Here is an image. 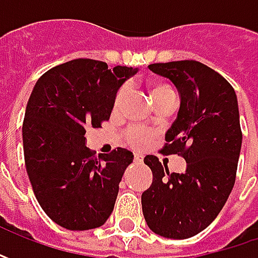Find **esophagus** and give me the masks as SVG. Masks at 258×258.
<instances>
[{
  "instance_id": "obj_1",
  "label": "esophagus",
  "mask_w": 258,
  "mask_h": 258,
  "mask_svg": "<svg viewBox=\"0 0 258 258\" xmlns=\"http://www.w3.org/2000/svg\"><path fill=\"white\" fill-rule=\"evenodd\" d=\"M144 159H142V156H139V155H135L134 156V162L135 164H141Z\"/></svg>"
}]
</instances>
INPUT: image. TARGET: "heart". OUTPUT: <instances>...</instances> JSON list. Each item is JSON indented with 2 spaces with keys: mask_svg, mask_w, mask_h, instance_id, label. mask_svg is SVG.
I'll return each instance as SVG.
<instances>
[{
  "mask_svg": "<svg viewBox=\"0 0 258 258\" xmlns=\"http://www.w3.org/2000/svg\"><path fill=\"white\" fill-rule=\"evenodd\" d=\"M166 89H169V87H166V86H155L154 89H152V96L162 92V90H166ZM126 94H127V86H123L117 92L116 97H114V107L120 106V103L123 102V99L126 97ZM151 139H152V132L149 129L141 127V126H132V127H129L124 132L126 144L129 145L131 148H134V149H144V148H146L149 145Z\"/></svg>",
  "mask_w": 258,
  "mask_h": 258,
  "instance_id": "heart-1",
  "label": "heart"
}]
</instances>
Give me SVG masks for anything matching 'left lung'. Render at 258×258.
Returning <instances> with one entry per match:
<instances>
[{"label":"left lung","mask_w":258,"mask_h":258,"mask_svg":"<svg viewBox=\"0 0 258 258\" xmlns=\"http://www.w3.org/2000/svg\"><path fill=\"white\" fill-rule=\"evenodd\" d=\"M149 70L179 93L162 152L182 155L186 169L169 173L156 156H145L154 179L142 194V211L155 234L183 240L213 223L233 189L243 141L237 96L223 76L195 60L155 63Z\"/></svg>","instance_id":"left-lung-1"}]
</instances>
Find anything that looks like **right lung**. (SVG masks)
Listing matches in <instances>:
<instances>
[{"label":"right lung","mask_w":258,"mask_h":258,"mask_svg":"<svg viewBox=\"0 0 258 258\" xmlns=\"http://www.w3.org/2000/svg\"><path fill=\"white\" fill-rule=\"evenodd\" d=\"M136 72L76 58L48 70L31 92L23 123L25 168L38 204L63 228H97L113 211L134 154L117 148L96 158L86 127L109 120L117 90Z\"/></svg>","instance_id":"add662e5"}]
</instances>
